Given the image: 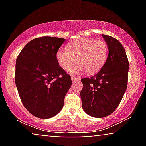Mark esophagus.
<instances>
[{
    "label": "esophagus",
    "instance_id": "34e87169",
    "mask_svg": "<svg viewBox=\"0 0 146 146\" xmlns=\"http://www.w3.org/2000/svg\"><path fill=\"white\" fill-rule=\"evenodd\" d=\"M80 80V79L79 78H75V77H72L71 78V80H72V82H76V81H78V80Z\"/></svg>",
    "mask_w": 146,
    "mask_h": 146
}]
</instances>
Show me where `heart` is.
Segmentation results:
<instances>
[{"label": "heart", "instance_id": "1", "mask_svg": "<svg viewBox=\"0 0 146 146\" xmlns=\"http://www.w3.org/2000/svg\"><path fill=\"white\" fill-rule=\"evenodd\" d=\"M67 50L59 49L56 53V59L60 66L65 71H71V74L78 75L87 71L93 74L101 69L108 56V47L104 42L91 38L76 40L67 45Z\"/></svg>", "mask_w": 146, "mask_h": 146}]
</instances>
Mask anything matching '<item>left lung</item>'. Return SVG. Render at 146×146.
<instances>
[{"label":"left lung","mask_w":146,"mask_h":146,"mask_svg":"<svg viewBox=\"0 0 146 146\" xmlns=\"http://www.w3.org/2000/svg\"><path fill=\"white\" fill-rule=\"evenodd\" d=\"M108 56L100 71L90 78H83L80 92L83 110L90 116L102 118L115 111L121 102L128 84L129 62L120 42L102 34Z\"/></svg>","instance_id":"obj_1"}]
</instances>
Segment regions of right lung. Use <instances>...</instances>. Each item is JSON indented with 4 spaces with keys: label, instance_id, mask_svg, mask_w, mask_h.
Wrapping results in <instances>:
<instances>
[{
    "label": "right lung",
    "instance_id": "right-lung-1",
    "mask_svg": "<svg viewBox=\"0 0 146 146\" xmlns=\"http://www.w3.org/2000/svg\"><path fill=\"white\" fill-rule=\"evenodd\" d=\"M66 40L41 37L28 42L18 55L15 82L26 109L33 116L48 119L61 111L71 86V76L56 59Z\"/></svg>",
    "mask_w": 146,
    "mask_h": 146
}]
</instances>
